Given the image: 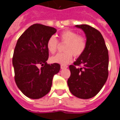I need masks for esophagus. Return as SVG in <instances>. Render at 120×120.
Wrapping results in <instances>:
<instances>
[{"mask_svg": "<svg viewBox=\"0 0 120 120\" xmlns=\"http://www.w3.org/2000/svg\"><path fill=\"white\" fill-rule=\"evenodd\" d=\"M68 65H60V68H61V69H65V68H68Z\"/></svg>", "mask_w": 120, "mask_h": 120, "instance_id": "1", "label": "esophagus"}]
</instances>
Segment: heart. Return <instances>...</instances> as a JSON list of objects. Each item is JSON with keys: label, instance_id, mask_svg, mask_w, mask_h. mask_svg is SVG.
Listing matches in <instances>:
<instances>
[{"label": "heart", "instance_id": "1", "mask_svg": "<svg viewBox=\"0 0 120 120\" xmlns=\"http://www.w3.org/2000/svg\"><path fill=\"white\" fill-rule=\"evenodd\" d=\"M60 42L65 44L64 47V52L58 53L51 57L50 60L53 63L67 64L71 62L73 56L78 58L83 54L86 49L87 42L85 37L79 35L72 30H65L59 35ZM58 47L57 39L54 36L51 37L47 42V48L49 52L54 54Z\"/></svg>", "mask_w": 120, "mask_h": 120}]
</instances>
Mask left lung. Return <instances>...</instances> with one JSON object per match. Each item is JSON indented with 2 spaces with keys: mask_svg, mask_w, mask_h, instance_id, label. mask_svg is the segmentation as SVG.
I'll use <instances>...</instances> for the list:
<instances>
[{
  "mask_svg": "<svg viewBox=\"0 0 120 120\" xmlns=\"http://www.w3.org/2000/svg\"><path fill=\"white\" fill-rule=\"evenodd\" d=\"M76 27L86 33L87 45L83 54L73 65H69L71 76L68 84L71 93L76 97L89 99L100 92L107 80L108 50L98 30L87 24Z\"/></svg>",
  "mask_w": 120,
  "mask_h": 120,
  "instance_id": "obj_1",
  "label": "left lung"
}]
</instances>
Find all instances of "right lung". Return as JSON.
Here are the masks:
<instances>
[{
  "label": "right lung",
  "instance_id": "1",
  "mask_svg": "<svg viewBox=\"0 0 120 120\" xmlns=\"http://www.w3.org/2000/svg\"><path fill=\"white\" fill-rule=\"evenodd\" d=\"M56 32L54 27L35 24L18 39L13 56L15 81L28 98L38 99L46 95L51 90L53 76L60 71V64L46 62L49 58L47 42Z\"/></svg>",
  "mask_w": 120,
  "mask_h": 120
}]
</instances>
